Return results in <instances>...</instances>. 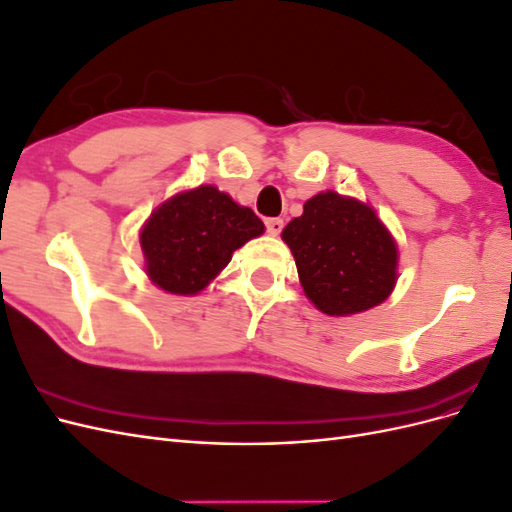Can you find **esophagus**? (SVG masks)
I'll return each mask as SVG.
<instances>
[{"label": "esophagus", "mask_w": 512, "mask_h": 512, "mask_svg": "<svg viewBox=\"0 0 512 512\" xmlns=\"http://www.w3.org/2000/svg\"><path fill=\"white\" fill-rule=\"evenodd\" d=\"M265 226H267L269 235L277 237V235H280V232H282V228H284V220H280V218H269V220L265 222Z\"/></svg>", "instance_id": "esophagus-1"}]
</instances>
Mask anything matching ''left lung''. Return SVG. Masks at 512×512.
Segmentation results:
<instances>
[{"label":"left lung","instance_id":"obj_1","mask_svg":"<svg viewBox=\"0 0 512 512\" xmlns=\"http://www.w3.org/2000/svg\"><path fill=\"white\" fill-rule=\"evenodd\" d=\"M299 280L320 312L350 316L376 307L397 280V245L376 211L354 198L322 192L282 232Z\"/></svg>","mask_w":512,"mask_h":512}]
</instances>
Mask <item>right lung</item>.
I'll use <instances>...</instances> for the list:
<instances>
[{"label":"right lung","instance_id":"right-lung-1","mask_svg":"<svg viewBox=\"0 0 512 512\" xmlns=\"http://www.w3.org/2000/svg\"><path fill=\"white\" fill-rule=\"evenodd\" d=\"M262 230L252 209L213 185L177 194L151 213L141 232L147 275L166 292L196 294Z\"/></svg>","mask_w":512,"mask_h":512}]
</instances>
